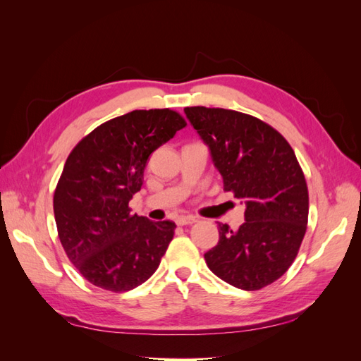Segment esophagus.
<instances>
[{
  "label": "esophagus",
  "instance_id": "obj_1",
  "mask_svg": "<svg viewBox=\"0 0 361 361\" xmlns=\"http://www.w3.org/2000/svg\"><path fill=\"white\" fill-rule=\"evenodd\" d=\"M176 223H178V226H191L194 223H197V218L191 216V215H185V216H179Z\"/></svg>",
  "mask_w": 361,
  "mask_h": 361
}]
</instances>
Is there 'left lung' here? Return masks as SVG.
<instances>
[{
  "label": "left lung",
  "instance_id": "left-lung-1",
  "mask_svg": "<svg viewBox=\"0 0 361 361\" xmlns=\"http://www.w3.org/2000/svg\"><path fill=\"white\" fill-rule=\"evenodd\" d=\"M183 111L209 147L224 191L245 204L238 231L218 224L220 241L204 253L206 265L238 289L265 288L289 269L307 228L309 191L295 152L253 116L206 106Z\"/></svg>",
  "mask_w": 361,
  "mask_h": 361
}]
</instances>
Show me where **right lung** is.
<instances>
[{
  "instance_id": "right-lung-1",
  "label": "right lung",
  "mask_w": 361,
  "mask_h": 361,
  "mask_svg": "<svg viewBox=\"0 0 361 361\" xmlns=\"http://www.w3.org/2000/svg\"><path fill=\"white\" fill-rule=\"evenodd\" d=\"M187 126L164 110H135L108 120L73 147L54 192L60 243L92 285L126 292L159 267L174 235L173 221L130 214L149 157Z\"/></svg>"
}]
</instances>
